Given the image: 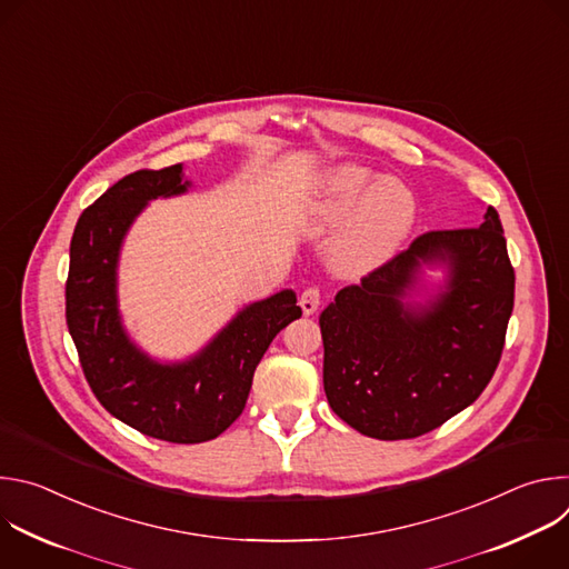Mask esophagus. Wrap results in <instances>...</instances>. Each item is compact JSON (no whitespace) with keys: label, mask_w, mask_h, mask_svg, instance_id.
Wrapping results in <instances>:
<instances>
[{"label":"esophagus","mask_w":569,"mask_h":569,"mask_svg":"<svg viewBox=\"0 0 569 569\" xmlns=\"http://www.w3.org/2000/svg\"><path fill=\"white\" fill-rule=\"evenodd\" d=\"M319 290L317 288H308V290H303L301 292V297H299V306H301V310H303V315H312L317 308H319Z\"/></svg>","instance_id":"1"}]
</instances>
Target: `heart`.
Returning <instances> with one entry per match:
<instances>
[{
  "mask_svg": "<svg viewBox=\"0 0 569 569\" xmlns=\"http://www.w3.org/2000/svg\"><path fill=\"white\" fill-rule=\"evenodd\" d=\"M417 198L400 180L345 161L323 171L306 200L299 224L310 236L329 233V261L340 277H365L400 250L417 224Z\"/></svg>",
  "mask_w": 569,
  "mask_h": 569,
  "instance_id": "obj_1",
  "label": "heart"
}]
</instances>
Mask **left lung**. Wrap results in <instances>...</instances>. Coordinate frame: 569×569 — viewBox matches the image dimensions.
<instances>
[{
    "mask_svg": "<svg viewBox=\"0 0 569 569\" xmlns=\"http://www.w3.org/2000/svg\"><path fill=\"white\" fill-rule=\"evenodd\" d=\"M513 288L493 207L479 227L423 233L342 288L319 315L333 412L365 437L398 441L466 410L500 362Z\"/></svg>",
    "mask_w": 569,
    "mask_h": 569,
    "instance_id": "obj_1",
    "label": "left lung"
}]
</instances>
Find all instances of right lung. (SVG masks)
<instances>
[{
  "mask_svg": "<svg viewBox=\"0 0 569 569\" xmlns=\"http://www.w3.org/2000/svg\"><path fill=\"white\" fill-rule=\"evenodd\" d=\"M184 167L137 171L78 218L69 248L67 327L103 408L146 437L202 443L246 408L252 376L274 336L301 317L295 290L242 306L196 353L159 360L128 333L119 310L123 240L152 200L189 193Z\"/></svg>",
  "mask_w": 569,
  "mask_h": 569,
  "instance_id": "right-lung-1",
  "label": "right lung"
}]
</instances>
